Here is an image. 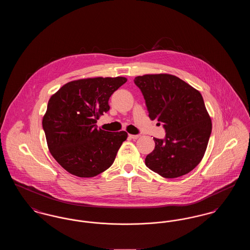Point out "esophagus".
<instances>
[{"mask_svg":"<svg viewBox=\"0 0 250 250\" xmlns=\"http://www.w3.org/2000/svg\"><path fill=\"white\" fill-rule=\"evenodd\" d=\"M140 137H141V135H132V134H129V138L133 139V140H137V139H139Z\"/></svg>","mask_w":250,"mask_h":250,"instance_id":"1","label":"esophagus"}]
</instances>
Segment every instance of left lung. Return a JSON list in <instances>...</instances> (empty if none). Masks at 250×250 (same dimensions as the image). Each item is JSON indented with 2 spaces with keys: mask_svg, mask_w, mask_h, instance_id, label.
<instances>
[{
  "mask_svg": "<svg viewBox=\"0 0 250 250\" xmlns=\"http://www.w3.org/2000/svg\"><path fill=\"white\" fill-rule=\"evenodd\" d=\"M149 118L163 123L165 140L154 138L155 150L145 165L165 178L183 176L202 161L212 132V121L201 93L170 74L138 76Z\"/></svg>",
  "mask_w": 250,
  "mask_h": 250,
  "instance_id": "obj_1",
  "label": "left lung"
}]
</instances>
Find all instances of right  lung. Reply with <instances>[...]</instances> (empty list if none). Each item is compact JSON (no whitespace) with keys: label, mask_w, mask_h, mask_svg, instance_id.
Wrapping results in <instances>:
<instances>
[{"label":"right lung","mask_w":250,"mask_h":250,"mask_svg":"<svg viewBox=\"0 0 250 250\" xmlns=\"http://www.w3.org/2000/svg\"><path fill=\"white\" fill-rule=\"evenodd\" d=\"M126 78H87L62 86L50 96L42 125L48 150L66 171L95 177L112 165L125 131L108 132L95 123L109 109L108 99Z\"/></svg>","instance_id":"right-lung-1"}]
</instances>
